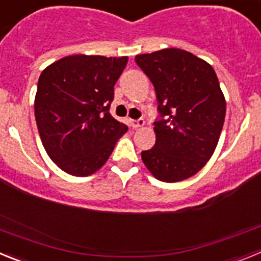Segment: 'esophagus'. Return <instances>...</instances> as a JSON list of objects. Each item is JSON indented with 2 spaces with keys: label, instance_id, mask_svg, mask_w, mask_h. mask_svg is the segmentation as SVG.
<instances>
[{
  "label": "esophagus",
  "instance_id": "34e87169",
  "mask_svg": "<svg viewBox=\"0 0 261 261\" xmlns=\"http://www.w3.org/2000/svg\"><path fill=\"white\" fill-rule=\"evenodd\" d=\"M129 124H130V126H132L133 129H136V128H140V126H144V125H145V120H144V119L129 120Z\"/></svg>",
  "mask_w": 261,
  "mask_h": 261
}]
</instances>
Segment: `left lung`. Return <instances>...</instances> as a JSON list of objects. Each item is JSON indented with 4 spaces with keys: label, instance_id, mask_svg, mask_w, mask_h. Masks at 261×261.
<instances>
[{
    "label": "left lung",
    "instance_id": "1",
    "mask_svg": "<svg viewBox=\"0 0 261 261\" xmlns=\"http://www.w3.org/2000/svg\"><path fill=\"white\" fill-rule=\"evenodd\" d=\"M158 99L155 145L141 158L161 181L193 176L213 155L226 114L225 96L214 69L177 48L136 56Z\"/></svg>",
    "mask_w": 261,
    "mask_h": 261
}]
</instances>
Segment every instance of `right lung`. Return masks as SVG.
Here are the masks:
<instances>
[{
  "label": "right lung",
  "instance_id": "1",
  "mask_svg": "<svg viewBox=\"0 0 261 261\" xmlns=\"http://www.w3.org/2000/svg\"><path fill=\"white\" fill-rule=\"evenodd\" d=\"M128 57L74 55L41 71L35 119L45 151L62 171L89 176L128 130L110 114L114 86Z\"/></svg>",
  "mask_w": 261,
  "mask_h": 261
}]
</instances>
